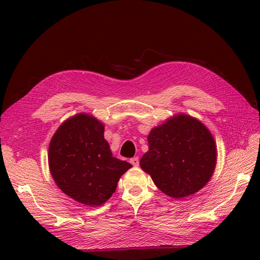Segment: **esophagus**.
Instances as JSON below:
<instances>
[{
	"label": "esophagus",
	"mask_w": 260,
	"mask_h": 260,
	"mask_svg": "<svg viewBox=\"0 0 260 260\" xmlns=\"http://www.w3.org/2000/svg\"><path fill=\"white\" fill-rule=\"evenodd\" d=\"M130 162H131L135 167L139 166V162H140L139 157H133V158H131V159H130Z\"/></svg>",
	"instance_id": "1"
}]
</instances>
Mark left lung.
I'll return each mask as SVG.
<instances>
[{
	"mask_svg": "<svg viewBox=\"0 0 260 260\" xmlns=\"http://www.w3.org/2000/svg\"><path fill=\"white\" fill-rule=\"evenodd\" d=\"M148 151L140 166L159 190L172 199L193 195L215 171V139L202 121L178 114L157 125L147 137Z\"/></svg>",
	"mask_w": 260,
	"mask_h": 260,
	"instance_id": "left-lung-1",
	"label": "left lung"
}]
</instances>
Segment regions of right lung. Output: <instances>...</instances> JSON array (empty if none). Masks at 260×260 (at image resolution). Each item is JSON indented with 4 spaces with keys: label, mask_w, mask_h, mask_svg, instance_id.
<instances>
[{
    "label": "right lung",
    "mask_w": 260,
    "mask_h": 260,
    "mask_svg": "<svg viewBox=\"0 0 260 260\" xmlns=\"http://www.w3.org/2000/svg\"><path fill=\"white\" fill-rule=\"evenodd\" d=\"M49 167L55 183L69 198L98 207L111 199L132 165L113 157L104 124L80 113L62 122L49 145Z\"/></svg>",
    "instance_id": "right-lung-1"
}]
</instances>
